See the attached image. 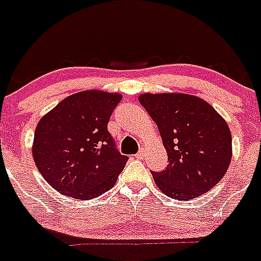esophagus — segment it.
<instances>
[{
	"instance_id": "obj_1",
	"label": "esophagus",
	"mask_w": 261,
	"mask_h": 261,
	"mask_svg": "<svg viewBox=\"0 0 261 261\" xmlns=\"http://www.w3.org/2000/svg\"><path fill=\"white\" fill-rule=\"evenodd\" d=\"M135 158H137V159H142V158H143V151H139L138 154H135Z\"/></svg>"
}]
</instances>
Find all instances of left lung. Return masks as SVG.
Masks as SVG:
<instances>
[{
    "mask_svg": "<svg viewBox=\"0 0 261 261\" xmlns=\"http://www.w3.org/2000/svg\"><path fill=\"white\" fill-rule=\"evenodd\" d=\"M139 102L161 133L168 166L152 172L168 198L190 200L222 180L232 159V135L224 118L204 99L183 93H144Z\"/></svg>",
    "mask_w": 261,
    "mask_h": 261,
    "instance_id": "obj_1",
    "label": "left lung"
}]
</instances>
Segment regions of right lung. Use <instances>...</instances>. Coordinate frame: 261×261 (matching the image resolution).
Returning a JSON list of instances; mask_svg holds the SVG:
<instances>
[{
    "instance_id": "obj_1",
    "label": "right lung",
    "mask_w": 261,
    "mask_h": 261,
    "mask_svg": "<svg viewBox=\"0 0 261 261\" xmlns=\"http://www.w3.org/2000/svg\"><path fill=\"white\" fill-rule=\"evenodd\" d=\"M122 95L85 90L62 99L36 127L32 154L54 190L90 200L115 185L128 158L114 148L107 123Z\"/></svg>"
}]
</instances>
